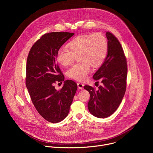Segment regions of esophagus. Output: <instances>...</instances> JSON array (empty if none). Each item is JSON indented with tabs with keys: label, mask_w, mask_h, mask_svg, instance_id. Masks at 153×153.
Segmentation results:
<instances>
[{
	"label": "esophagus",
	"mask_w": 153,
	"mask_h": 153,
	"mask_svg": "<svg viewBox=\"0 0 153 153\" xmlns=\"http://www.w3.org/2000/svg\"><path fill=\"white\" fill-rule=\"evenodd\" d=\"M77 86H78V88L79 90H82L83 88L84 85L83 83H77Z\"/></svg>",
	"instance_id": "34e87169"
}]
</instances>
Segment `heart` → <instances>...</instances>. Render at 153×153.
I'll return each instance as SVG.
<instances>
[{
  "label": "heart",
  "mask_w": 153,
  "mask_h": 153,
  "mask_svg": "<svg viewBox=\"0 0 153 153\" xmlns=\"http://www.w3.org/2000/svg\"><path fill=\"white\" fill-rule=\"evenodd\" d=\"M67 48H60L57 51L56 59L62 66L70 65L77 56L80 62L73 65L68 70L69 77L82 81L91 71V65L94 67L100 66L105 60L108 51V41L100 33L81 34L73 39Z\"/></svg>",
  "instance_id": "obj_1"
}]
</instances>
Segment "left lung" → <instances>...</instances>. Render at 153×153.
<instances>
[{"mask_svg":"<svg viewBox=\"0 0 153 153\" xmlns=\"http://www.w3.org/2000/svg\"><path fill=\"white\" fill-rule=\"evenodd\" d=\"M108 51L102 66L93 76L102 85L95 90L89 85L84 88L90 94L88 108L90 113L99 118L112 115L120 105L126 91L127 64L123 50L118 39L110 32H106Z\"/></svg>","mask_w":153,"mask_h":153,"instance_id":"obj_1","label":"left lung"}]
</instances>
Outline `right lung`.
<instances>
[{"label":"right lung","mask_w":153,"mask_h":153,"mask_svg":"<svg viewBox=\"0 0 153 153\" xmlns=\"http://www.w3.org/2000/svg\"><path fill=\"white\" fill-rule=\"evenodd\" d=\"M74 34L53 32L43 35L31 47L27 61L26 86L31 101L40 115L51 123L66 117L77 85L71 80L64 81L57 91L54 84L63 82L64 76L56 62L60 48Z\"/></svg>","instance_id":"add662e5"}]
</instances>
